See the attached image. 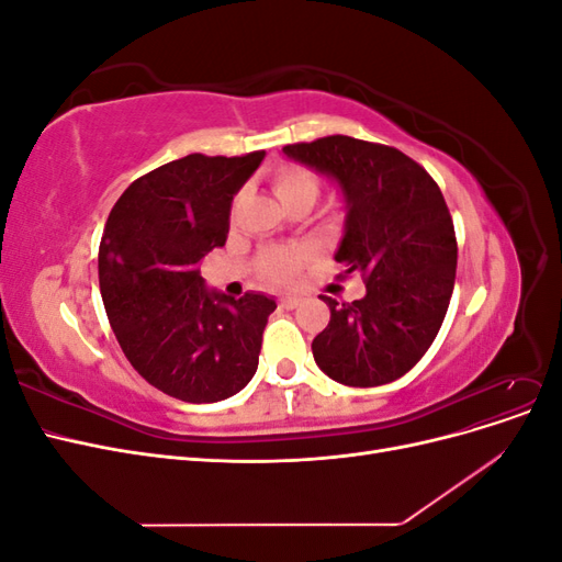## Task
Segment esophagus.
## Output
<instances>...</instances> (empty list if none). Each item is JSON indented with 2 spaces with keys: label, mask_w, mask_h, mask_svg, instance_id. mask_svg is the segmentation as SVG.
<instances>
[{
  "label": "esophagus",
  "mask_w": 562,
  "mask_h": 562,
  "mask_svg": "<svg viewBox=\"0 0 562 562\" xmlns=\"http://www.w3.org/2000/svg\"><path fill=\"white\" fill-rule=\"evenodd\" d=\"M300 304V297H295V295H285V297H281V307L283 310H295Z\"/></svg>",
  "instance_id": "esophagus-1"
}]
</instances>
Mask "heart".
<instances>
[{"mask_svg": "<svg viewBox=\"0 0 562 562\" xmlns=\"http://www.w3.org/2000/svg\"><path fill=\"white\" fill-rule=\"evenodd\" d=\"M274 194L281 201V206L288 209L297 201H310L314 206V201L318 196V178L304 168L288 166L277 171L274 176ZM304 262V252L302 250H285V248H274L267 250L262 255V274L271 281L285 283L291 281L300 267Z\"/></svg>", "mask_w": 562, "mask_h": 562, "instance_id": "obj_1", "label": "heart"}]
</instances>
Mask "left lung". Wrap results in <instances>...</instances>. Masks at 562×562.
I'll use <instances>...</instances> for the list:
<instances>
[{
  "label": "left lung",
  "mask_w": 562,
  "mask_h": 562,
  "mask_svg": "<svg viewBox=\"0 0 562 562\" xmlns=\"http://www.w3.org/2000/svg\"><path fill=\"white\" fill-rule=\"evenodd\" d=\"M345 201L335 260L359 271L366 295H321L330 321L312 342L316 366L347 386H380L411 370L436 339L454 288L452 217L434 178L403 151L349 135L285 145Z\"/></svg>",
  "instance_id": "left-lung-1"
}]
</instances>
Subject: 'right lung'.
<instances>
[{
    "label": "right lung",
    "instance_id": "1",
    "mask_svg": "<svg viewBox=\"0 0 562 562\" xmlns=\"http://www.w3.org/2000/svg\"><path fill=\"white\" fill-rule=\"evenodd\" d=\"M262 159L168 161L131 182L108 217L98 277L110 326L131 366L173 398L225 401L258 370L277 300L209 291L199 265L225 246L232 201Z\"/></svg>",
    "mask_w": 562,
    "mask_h": 562
}]
</instances>
